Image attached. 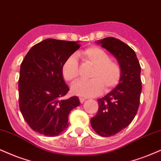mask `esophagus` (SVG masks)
I'll return each mask as SVG.
<instances>
[{
  "instance_id": "obj_1",
  "label": "esophagus",
  "mask_w": 161,
  "mask_h": 161,
  "mask_svg": "<svg viewBox=\"0 0 161 161\" xmlns=\"http://www.w3.org/2000/svg\"><path fill=\"white\" fill-rule=\"evenodd\" d=\"M79 101H80V103H83L85 101L84 98H79Z\"/></svg>"
}]
</instances>
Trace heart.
<instances>
[{"mask_svg": "<svg viewBox=\"0 0 161 161\" xmlns=\"http://www.w3.org/2000/svg\"><path fill=\"white\" fill-rule=\"evenodd\" d=\"M82 62L92 65L90 80L79 81L71 86L73 94L81 97L96 96L109 92L118 86L122 77V68L117 61L110 59V55L101 47L90 46L77 53ZM62 75L65 80L75 82L80 75L78 63L75 56H69L62 65Z\"/></svg>", "mask_w": 161, "mask_h": 161, "instance_id": "heart-1", "label": "heart"}]
</instances>
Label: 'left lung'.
Returning <instances> with one entry per match:
<instances>
[{
	"label": "left lung",
	"instance_id": "8db88e82",
	"mask_svg": "<svg viewBox=\"0 0 161 161\" xmlns=\"http://www.w3.org/2000/svg\"><path fill=\"white\" fill-rule=\"evenodd\" d=\"M98 43L114 55L122 68L119 84L98 99V112L90 120L95 131L108 137L128 126L137 113L142 91L141 67L134 51L119 39L107 37Z\"/></svg>",
	"mask_w": 161,
	"mask_h": 161
}]
</instances>
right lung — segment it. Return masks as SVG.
Here are the masks:
<instances>
[{
  "label": "right lung",
  "mask_w": 161,
  "mask_h": 161,
  "mask_svg": "<svg viewBox=\"0 0 161 161\" xmlns=\"http://www.w3.org/2000/svg\"><path fill=\"white\" fill-rule=\"evenodd\" d=\"M80 47L76 42L47 39L31 47L24 58L19 79V108L28 125L47 136L60 134L69 125V114L80 104L69 92L62 65Z\"/></svg>",
  "instance_id": "obj_1"
}]
</instances>
